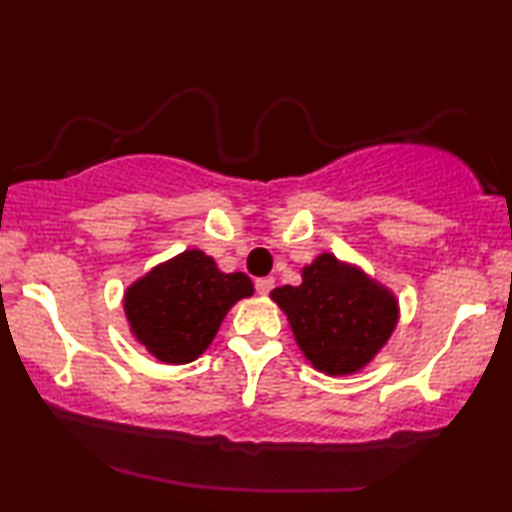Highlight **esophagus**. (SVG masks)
<instances>
[{
  "label": "esophagus",
  "mask_w": 512,
  "mask_h": 512,
  "mask_svg": "<svg viewBox=\"0 0 512 512\" xmlns=\"http://www.w3.org/2000/svg\"><path fill=\"white\" fill-rule=\"evenodd\" d=\"M272 286H275V279H272V277H258L256 279V291L261 293V296H268V293L272 291Z\"/></svg>",
  "instance_id": "esophagus-1"
}]
</instances>
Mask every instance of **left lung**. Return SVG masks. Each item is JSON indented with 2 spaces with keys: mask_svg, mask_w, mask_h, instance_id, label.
Wrapping results in <instances>:
<instances>
[{
  "mask_svg": "<svg viewBox=\"0 0 512 512\" xmlns=\"http://www.w3.org/2000/svg\"><path fill=\"white\" fill-rule=\"evenodd\" d=\"M298 347L326 375L359 373L387 345L398 324V300L356 265L321 254L303 268L298 286H279Z\"/></svg>",
  "mask_w": 512,
  "mask_h": 512,
  "instance_id": "1",
  "label": "left lung"
}]
</instances>
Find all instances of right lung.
<instances>
[{
    "label": "right lung",
    "mask_w": 512,
    "mask_h": 512,
    "mask_svg": "<svg viewBox=\"0 0 512 512\" xmlns=\"http://www.w3.org/2000/svg\"><path fill=\"white\" fill-rule=\"evenodd\" d=\"M254 284L244 272H221L200 249L160 263L128 286L123 298L130 331L163 363H191L212 345L223 317Z\"/></svg>",
    "instance_id": "1"
}]
</instances>
